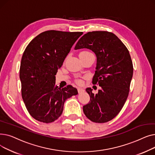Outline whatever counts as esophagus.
Instances as JSON below:
<instances>
[{
  "instance_id": "obj_1",
  "label": "esophagus",
  "mask_w": 155,
  "mask_h": 155,
  "mask_svg": "<svg viewBox=\"0 0 155 155\" xmlns=\"http://www.w3.org/2000/svg\"><path fill=\"white\" fill-rule=\"evenodd\" d=\"M78 93H81V92H84V88H78Z\"/></svg>"
}]
</instances>
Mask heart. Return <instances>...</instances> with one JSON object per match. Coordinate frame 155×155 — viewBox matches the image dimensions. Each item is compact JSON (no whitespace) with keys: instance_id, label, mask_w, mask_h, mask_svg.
<instances>
[{"instance_id":"heart-1","label":"heart","mask_w":155,"mask_h":155,"mask_svg":"<svg viewBox=\"0 0 155 155\" xmlns=\"http://www.w3.org/2000/svg\"><path fill=\"white\" fill-rule=\"evenodd\" d=\"M91 54L90 52L88 51H82L80 52V55H87V54Z\"/></svg>"}]
</instances>
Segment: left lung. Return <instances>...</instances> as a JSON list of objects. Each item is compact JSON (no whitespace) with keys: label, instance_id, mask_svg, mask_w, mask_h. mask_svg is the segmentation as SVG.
<instances>
[{"label":"left lung","instance_id":"left-lung-1","mask_svg":"<svg viewBox=\"0 0 155 155\" xmlns=\"http://www.w3.org/2000/svg\"><path fill=\"white\" fill-rule=\"evenodd\" d=\"M87 48L96 55L97 64L92 83L101 88L97 94L86 88L91 97L84 105L86 117L97 123L114 118L127 100L133 74V62L123 43L112 32L92 31L78 40L75 50Z\"/></svg>","mask_w":155,"mask_h":155}]
</instances>
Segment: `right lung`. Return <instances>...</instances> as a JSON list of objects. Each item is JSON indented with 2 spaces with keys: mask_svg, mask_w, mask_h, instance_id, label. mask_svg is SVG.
Masks as SVG:
<instances>
[{
  "mask_svg": "<svg viewBox=\"0 0 155 155\" xmlns=\"http://www.w3.org/2000/svg\"><path fill=\"white\" fill-rule=\"evenodd\" d=\"M82 32L50 30L35 37L24 50L19 77L23 101L36 120L50 123L63 112L67 99L78 94L71 85L61 88L55 85V75L72 46Z\"/></svg>",
  "mask_w": 155,
  "mask_h": 155,
  "instance_id": "1",
  "label": "right lung"
}]
</instances>
